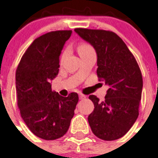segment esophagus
Instances as JSON below:
<instances>
[{"instance_id":"esophagus-1","label":"esophagus","mask_w":158,"mask_h":158,"mask_svg":"<svg viewBox=\"0 0 158 158\" xmlns=\"http://www.w3.org/2000/svg\"><path fill=\"white\" fill-rule=\"evenodd\" d=\"M79 99H84V98H86V96H85V95H84V94H79Z\"/></svg>"}]
</instances>
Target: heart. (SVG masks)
Segmentation results:
<instances>
[{
    "mask_svg": "<svg viewBox=\"0 0 158 158\" xmlns=\"http://www.w3.org/2000/svg\"><path fill=\"white\" fill-rule=\"evenodd\" d=\"M92 48L89 44H87L85 43H79V46H78V52H84V51L88 50V49H90Z\"/></svg>",
    "mask_w": 158,
    "mask_h": 158,
    "instance_id": "heart-1",
    "label": "heart"
}]
</instances>
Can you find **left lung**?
Here are the masks:
<instances>
[{
	"mask_svg": "<svg viewBox=\"0 0 158 158\" xmlns=\"http://www.w3.org/2000/svg\"><path fill=\"white\" fill-rule=\"evenodd\" d=\"M75 33L90 43L98 56L97 74L109 87L105 100L95 95L89 98L94 104L89 115V125L101 139L111 141L123 137L139 116L143 78L139 64L121 38L113 32L75 28Z\"/></svg>",
	"mask_w": 158,
	"mask_h": 158,
	"instance_id": "left-lung-1",
	"label": "left lung"
}]
</instances>
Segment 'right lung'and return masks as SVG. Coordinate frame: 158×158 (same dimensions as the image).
I'll use <instances>...</instances> for the list:
<instances>
[{"label":"right lung","instance_id":"add662e5","mask_svg":"<svg viewBox=\"0 0 158 158\" xmlns=\"http://www.w3.org/2000/svg\"><path fill=\"white\" fill-rule=\"evenodd\" d=\"M71 30L53 31L36 38L21 58L15 74L20 115L33 135L46 140L62 137L79 101L76 93L60 96L51 80L59 72L60 55Z\"/></svg>","mask_w":158,"mask_h":158}]
</instances>
